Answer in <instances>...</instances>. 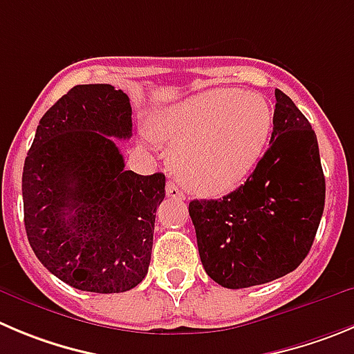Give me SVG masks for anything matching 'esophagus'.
<instances>
[{
    "label": "esophagus",
    "instance_id": "obj_1",
    "mask_svg": "<svg viewBox=\"0 0 354 354\" xmlns=\"http://www.w3.org/2000/svg\"><path fill=\"white\" fill-rule=\"evenodd\" d=\"M166 196L171 197V199H178V201H183L185 199V194L181 192L180 188L174 185V181H167L166 185Z\"/></svg>",
    "mask_w": 354,
    "mask_h": 354
}]
</instances>
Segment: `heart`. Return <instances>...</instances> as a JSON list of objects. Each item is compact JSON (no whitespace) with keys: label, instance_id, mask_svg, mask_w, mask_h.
<instances>
[{"label":"heart","instance_id":"heart-1","mask_svg":"<svg viewBox=\"0 0 354 354\" xmlns=\"http://www.w3.org/2000/svg\"><path fill=\"white\" fill-rule=\"evenodd\" d=\"M272 125L274 106L266 95L209 88L164 111L155 131L169 148L178 180L194 194L220 196L252 173Z\"/></svg>","mask_w":354,"mask_h":354}]
</instances>
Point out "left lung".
Returning a JSON list of instances; mask_svg holds the SVG:
<instances>
[{
  "label": "left lung",
  "instance_id": "obj_1",
  "mask_svg": "<svg viewBox=\"0 0 354 354\" xmlns=\"http://www.w3.org/2000/svg\"><path fill=\"white\" fill-rule=\"evenodd\" d=\"M325 207L316 134L295 102L276 88L269 148L244 185L223 199L190 201L201 262L225 288L286 276L306 259Z\"/></svg>",
  "mask_w": 354,
  "mask_h": 354
}]
</instances>
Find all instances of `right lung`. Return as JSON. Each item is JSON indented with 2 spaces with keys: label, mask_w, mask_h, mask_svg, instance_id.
Returning a JSON list of instances; mask_svg holds the SVG:
<instances>
[{
  "label": "right lung",
  "mask_w": 354,
  "mask_h": 354,
  "mask_svg": "<svg viewBox=\"0 0 354 354\" xmlns=\"http://www.w3.org/2000/svg\"><path fill=\"white\" fill-rule=\"evenodd\" d=\"M127 94L77 85L43 115L22 173L24 225L39 262L69 286L120 293L145 279L162 173L125 171L115 145L132 136Z\"/></svg>",
  "instance_id": "right-lung-1"
}]
</instances>
